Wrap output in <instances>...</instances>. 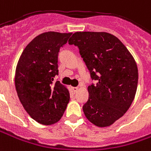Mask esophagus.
Returning a JSON list of instances; mask_svg holds the SVG:
<instances>
[{"label":"esophagus","mask_w":151,"mask_h":151,"mask_svg":"<svg viewBox=\"0 0 151 151\" xmlns=\"http://www.w3.org/2000/svg\"><path fill=\"white\" fill-rule=\"evenodd\" d=\"M78 86H74V87H72V90H73V92H74V93H76V92H77V91H78Z\"/></svg>","instance_id":"1"}]
</instances>
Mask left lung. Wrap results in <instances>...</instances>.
Segmentation results:
<instances>
[{
    "mask_svg": "<svg viewBox=\"0 0 151 151\" xmlns=\"http://www.w3.org/2000/svg\"><path fill=\"white\" fill-rule=\"evenodd\" d=\"M68 44L78 47L91 78L97 81L87 88L84 114L97 127L110 126L134 100L138 83L135 60L119 39L108 32H77Z\"/></svg>",
    "mask_w": 151,
    "mask_h": 151,
    "instance_id": "obj_1",
    "label": "left lung"
}]
</instances>
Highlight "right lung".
I'll return each mask as SVG.
<instances>
[{
	"mask_svg": "<svg viewBox=\"0 0 151 151\" xmlns=\"http://www.w3.org/2000/svg\"><path fill=\"white\" fill-rule=\"evenodd\" d=\"M72 33L47 32L32 41L15 70V88L21 104L37 123L50 125L62 118L70 96L58 75V55Z\"/></svg>",
	"mask_w": 151,
	"mask_h": 151,
	"instance_id": "1",
	"label": "right lung"
}]
</instances>
